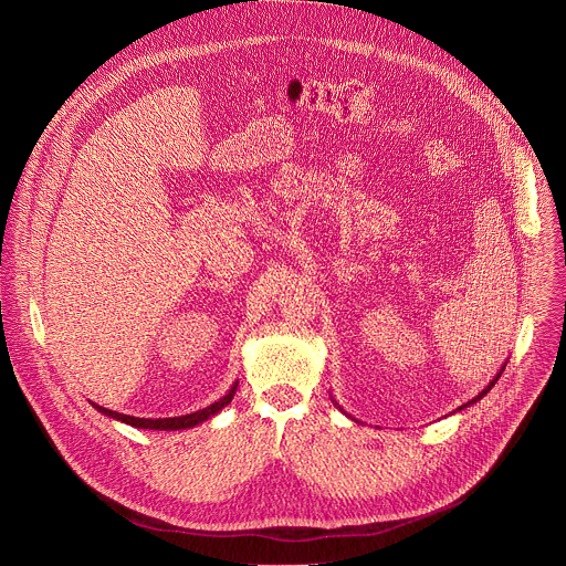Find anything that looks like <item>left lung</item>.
I'll return each instance as SVG.
<instances>
[{
  "instance_id": "obj_1",
  "label": "left lung",
  "mask_w": 566,
  "mask_h": 566,
  "mask_svg": "<svg viewBox=\"0 0 566 566\" xmlns=\"http://www.w3.org/2000/svg\"><path fill=\"white\" fill-rule=\"evenodd\" d=\"M504 366H506V364H504ZM504 366H502V368H500V373H497V375H495V378H493V380H491V382H489V385H486V389H484V391H482V394H478V396H475V398H473V400H469V402H467V405H462V407H458V409H455V411H462V409H467V407H471V405H475V402H478V400H482V398H484V396H486V394H489V391H491V389H493V385H495V382H497V380H500V375H502V370H504ZM333 402H335V400H333ZM335 407H337V409H339V411H342V413H346V411H344V409H342V407H339V405H337V402H335ZM346 416H348V413H346ZM348 418H350V416H348ZM350 420H355V418H350ZM355 422H357V420H355Z\"/></svg>"
}]
</instances>
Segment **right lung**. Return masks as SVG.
Listing matches in <instances>:
<instances>
[{
  "mask_svg": "<svg viewBox=\"0 0 566 566\" xmlns=\"http://www.w3.org/2000/svg\"><path fill=\"white\" fill-rule=\"evenodd\" d=\"M235 391H238V382L229 389V394L224 396V398H220L218 402H213L211 407H207V409H200V411H196V413H188V416H179V418H157V420H153V418H133V416H124V413H117V411H111V409H104V407H99V405H95V402H91L99 413H104V416H108V418H113V420H119V422H124V424H130V427H135V429H150V431H179V429H191V427H198V424H202L205 420H209V418H213L216 413H220L231 400H233V396H235Z\"/></svg>",
  "mask_w": 566,
  "mask_h": 566,
  "instance_id": "add662e5",
  "label": "right lung"
}]
</instances>
